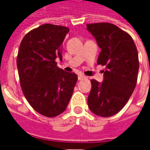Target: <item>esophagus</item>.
Wrapping results in <instances>:
<instances>
[{
    "label": "esophagus",
    "instance_id": "1",
    "mask_svg": "<svg viewBox=\"0 0 150 150\" xmlns=\"http://www.w3.org/2000/svg\"><path fill=\"white\" fill-rule=\"evenodd\" d=\"M83 78H86V76H84L83 74L78 75V80H82V79H83Z\"/></svg>",
    "mask_w": 150,
    "mask_h": 150
}]
</instances>
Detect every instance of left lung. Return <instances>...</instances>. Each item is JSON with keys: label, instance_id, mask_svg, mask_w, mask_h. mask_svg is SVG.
Here are the masks:
<instances>
[{"label": "left lung", "instance_id": "obj_1", "mask_svg": "<svg viewBox=\"0 0 150 150\" xmlns=\"http://www.w3.org/2000/svg\"><path fill=\"white\" fill-rule=\"evenodd\" d=\"M87 29L101 48L97 63L106 66L102 83L91 80L88 104L96 115L110 117L124 108L135 88L138 51L129 34L112 23L87 24Z\"/></svg>", "mask_w": 150, "mask_h": 150}]
</instances>
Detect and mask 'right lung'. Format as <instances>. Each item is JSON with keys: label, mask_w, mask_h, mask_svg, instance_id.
<instances>
[{"label": "right lung", "mask_w": 150, "mask_h": 150, "mask_svg": "<svg viewBox=\"0 0 150 150\" xmlns=\"http://www.w3.org/2000/svg\"><path fill=\"white\" fill-rule=\"evenodd\" d=\"M69 28L43 24L21 40L16 65L22 93L40 114L53 118L65 111L78 81L74 72L57 66L62 59V42Z\"/></svg>", "instance_id": "obj_1"}]
</instances>
